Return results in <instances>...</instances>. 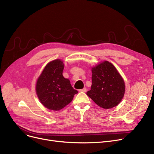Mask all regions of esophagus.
<instances>
[{
  "label": "esophagus",
  "instance_id": "obj_1",
  "mask_svg": "<svg viewBox=\"0 0 154 154\" xmlns=\"http://www.w3.org/2000/svg\"><path fill=\"white\" fill-rule=\"evenodd\" d=\"M79 91L80 92H84V93H86L87 91V89L86 88H83L82 89H80L79 90Z\"/></svg>",
  "mask_w": 154,
  "mask_h": 154
}]
</instances>
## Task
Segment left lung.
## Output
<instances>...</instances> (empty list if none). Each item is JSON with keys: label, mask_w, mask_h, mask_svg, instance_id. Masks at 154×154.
Wrapping results in <instances>:
<instances>
[{"label": "left lung", "mask_w": 154, "mask_h": 154, "mask_svg": "<svg viewBox=\"0 0 154 154\" xmlns=\"http://www.w3.org/2000/svg\"><path fill=\"white\" fill-rule=\"evenodd\" d=\"M92 85L87 95L103 109H112L124 97L125 84L111 63L105 61L92 68Z\"/></svg>", "instance_id": "obj_1"}]
</instances>
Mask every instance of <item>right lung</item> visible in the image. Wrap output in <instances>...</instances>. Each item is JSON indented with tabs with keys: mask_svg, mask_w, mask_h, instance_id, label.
<instances>
[{
	"mask_svg": "<svg viewBox=\"0 0 154 154\" xmlns=\"http://www.w3.org/2000/svg\"><path fill=\"white\" fill-rule=\"evenodd\" d=\"M64 64L60 60L45 66L36 84V93L41 103L51 110H60L72 101L78 93L70 81L63 76Z\"/></svg>",
	"mask_w": 154,
	"mask_h": 154,
	"instance_id": "add662e5",
	"label": "right lung"
}]
</instances>
